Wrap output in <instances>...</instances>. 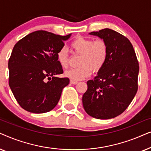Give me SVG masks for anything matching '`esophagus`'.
I'll use <instances>...</instances> for the list:
<instances>
[{
    "mask_svg": "<svg viewBox=\"0 0 151 151\" xmlns=\"http://www.w3.org/2000/svg\"><path fill=\"white\" fill-rule=\"evenodd\" d=\"M78 81H76V80H70V83L71 84H76L78 83Z\"/></svg>",
    "mask_w": 151,
    "mask_h": 151,
    "instance_id": "obj_1",
    "label": "esophagus"
}]
</instances>
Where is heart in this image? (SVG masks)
Listing matches in <instances>:
<instances>
[{
	"mask_svg": "<svg viewBox=\"0 0 151 151\" xmlns=\"http://www.w3.org/2000/svg\"><path fill=\"white\" fill-rule=\"evenodd\" d=\"M72 52L80 55L79 67L65 71V76L71 80H80L88 77L91 73L98 72L104 67L109 55V48L106 41L102 39L93 40L84 37H78L71 43ZM57 60L63 68L69 65V55L65 49L57 53Z\"/></svg>",
	"mask_w": 151,
	"mask_h": 151,
	"instance_id": "obj_1",
	"label": "heart"
}]
</instances>
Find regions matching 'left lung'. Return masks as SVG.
I'll use <instances>...</instances> for the list:
<instances>
[{"mask_svg":"<svg viewBox=\"0 0 151 151\" xmlns=\"http://www.w3.org/2000/svg\"><path fill=\"white\" fill-rule=\"evenodd\" d=\"M89 34L106 41L109 55L98 76L87 81L82 104L90 116L111 119L127 109L137 91L139 63L127 37L108 28Z\"/></svg>","mask_w":151,"mask_h":151,"instance_id":"obj_1","label":"left lung"}]
</instances>
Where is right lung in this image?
Returning a JSON list of instances; mask_svg holds the SVG:
<instances>
[{"mask_svg":"<svg viewBox=\"0 0 151 151\" xmlns=\"http://www.w3.org/2000/svg\"><path fill=\"white\" fill-rule=\"evenodd\" d=\"M71 34L63 36L39 30L27 35L14 45L9 59V84L22 109L33 113L49 112L56 106L68 78L63 73L57 53Z\"/></svg>","mask_w":151,"mask_h":151,"instance_id":"1","label":"right lung"}]
</instances>
